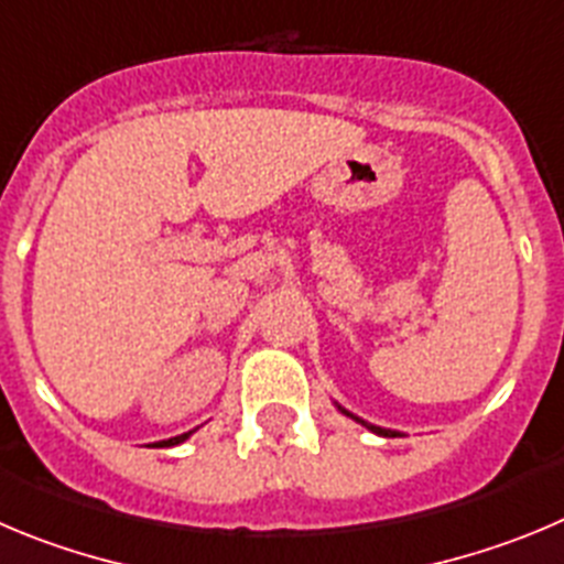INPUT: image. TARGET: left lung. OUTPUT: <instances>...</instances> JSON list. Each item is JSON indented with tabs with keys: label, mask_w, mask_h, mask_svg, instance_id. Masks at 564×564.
Listing matches in <instances>:
<instances>
[{
	"label": "left lung",
	"mask_w": 564,
	"mask_h": 564,
	"mask_svg": "<svg viewBox=\"0 0 564 564\" xmlns=\"http://www.w3.org/2000/svg\"><path fill=\"white\" fill-rule=\"evenodd\" d=\"M337 408H339V404H337ZM339 410H343V413H345V415H351V419H354V421H359V424H365V427H368V430H370V433H377V435H384V438H395V435H402V433H395V430H384V427H377V424H368V421L357 419V415H354V413H348V410H345V408H339Z\"/></svg>",
	"instance_id": "8db88e82"
}]
</instances>
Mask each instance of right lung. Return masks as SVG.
<instances>
[{
    "instance_id": "add662e5",
    "label": "right lung",
    "mask_w": 564,
    "mask_h": 564,
    "mask_svg": "<svg viewBox=\"0 0 564 564\" xmlns=\"http://www.w3.org/2000/svg\"><path fill=\"white\" fill-rule=\"evenodd\" d=\"M191 433H194V430H191ZM191 433H182V435H176V438H169V441H156V444H151V446H176V444H182L185 438H191Z\"/></svg>"
}]
</instances>
